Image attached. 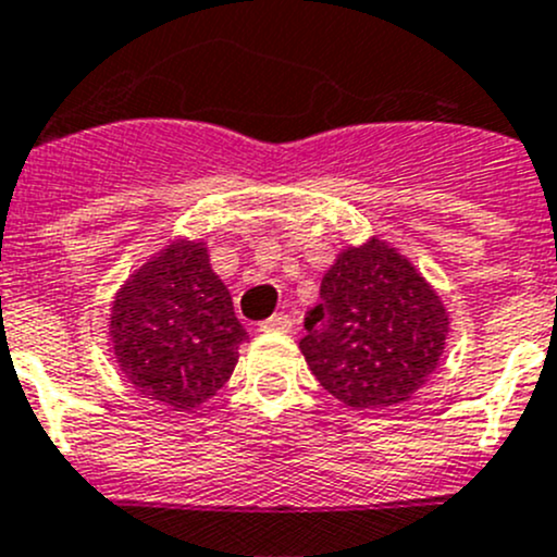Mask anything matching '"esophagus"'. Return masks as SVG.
<instances>
[{
	"label": "esophagus",
	"instance_id": "esophagus-1",
	"mask_svg": "<svg viewBox=\"0 0 557 557\" xmlns=\"http://www.w3.org/2000/svg\"><path fill=\"white\" fill-rule=\"evenodd\" d=\"M294 329V320L288 318V314H272V318H267L261 323V331H283V334H288V331Z\"/></svg>",
	"mask_w": 557,
	"mask_h": 557
}]
</instances>
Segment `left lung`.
I'll return each instance as SVG.
<instances>
[{"instance_id": "8db88e82", "label": "left lung", "mask_w": 557, "mask_h": 557, "mask_svg": "<svg viewBox=\"0 0 557 557\" xmlns=\"http://www.w3.org/2000/svg\"><path fill=\"white\" fill-rule=\"evenodd\" d=\"M305 325L301 352L318 383L347 407L383 409L407 401L436 369L447 312L393 247L372 239L325 272Z\"/></svg>"}]
</instances>
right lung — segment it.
I'll list each match as a JSON object with an SVG mask.
<instances>
[{
  "mask_svg": "<svg viewBox=\"0 0 557 557\" xmlns=\"http://www.w3.org/2000/svg\"><path fill=\"white\" fill-rule=\"evenodd\" d=\"M110 325L128 383L174 409L215 396L247 336L201 243H177L145 263L115 299Z\"/></svg>",
  "mask_w": 557,
  "mask_h": 557,
  "instance_id": "right-lung-1",
  "label": "right lung"
}]
</instances>
